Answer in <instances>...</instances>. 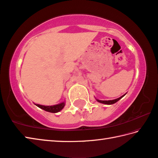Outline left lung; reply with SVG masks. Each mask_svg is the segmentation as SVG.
Listing matches in <instances>:
<instances>
[{"mask_svg":"<svg viewBox=\"0 0 158 158\" xmlns=\"http://www.w3.org/2000/svg\"><path fill=\"white\" fill-rule=\"evenodd\" d=\"M125 95V94H124ZM124 95H123V96H122V97H119V98H117V99H114V100H108V101H102V100H99V99H97V102H99V103H102V104H114V103H116L117 102H118L119 100L120 99H122L123 97H124Z\"/></svg>","mask_w":158,"mask_h":158,"instance_id":"8db88e82","label":"left lung"}]
</instances>
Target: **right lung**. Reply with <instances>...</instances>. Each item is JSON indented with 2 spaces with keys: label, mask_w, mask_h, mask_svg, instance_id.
<instances>
[{
  "label": "right lung",
  "mask_w": 158,
  "mask_h": 158,
  "mask_svg": "<svg viewBox=\"0 0 158 158\" xmlns=\"http://www.w3.org/2000/svg\"><path fill=\"white\" fill-rule=\"evenodd\" d=\"M36 106L39 107L40 108L43 109L45 111L50 112V113H55L57 112H59L61 110L64 108L65 106V102H62L61 104H57V105H54V106H43V105H39V104H35Z\"/></svg>",
  "instance_id": "obj_1"
}]
</instances>
